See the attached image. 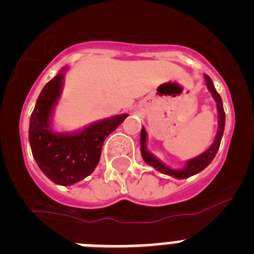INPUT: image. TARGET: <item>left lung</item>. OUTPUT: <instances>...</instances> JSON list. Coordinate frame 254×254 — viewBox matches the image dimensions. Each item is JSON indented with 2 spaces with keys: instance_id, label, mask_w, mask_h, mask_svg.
<instances>
[{
  "instance_id": "8db88e82",
  "label": "left lung",
  "mask_w": 254,
  "mask_h": 254,
  "mask_svg": "<svg viewBox=\"0 0 254 254\" xmlns=\"http://www.w3.org/2000/svg\"><path fill=\"white\" fill-rule=\"evenodd\" d=\"M205 80H206V85H207V89L211 91L212 96H214V99L216 100L217 103V112H219V131L216 133V137H215L214 143L211 145L210 147L207 149V151H205L203 154H201L197 158L192 159V160L187 161V167L183 168L181 170H174L170 169V168L165 167L161 161H159L158 159L155 158L154 155L150 154L149 151L146 150V131L142 128L141 131V154H142L143 160L146 161L149 165L154 167L155 169L161 172L163 174H167V176H172L176 177L178 179H185L188 178L190 176H194L197 173H199L201 170L205 169L207 167L208 164L212 161V159L215 158V155H216L217 150L220 147V142H221V137H223L224 133V127H225V112H224L223 108V100H221V96L219 95L216 90H215L214 84L211 81V78L208 77L207 75H205Z\"/></svg>"
}]
</instances>
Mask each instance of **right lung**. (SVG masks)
Segmentation results:
<instances>
[{
  "label": "right lung",
  "instance_id": "1",
  "mask_svg": "<svg viewBox=\"0 0 254 254\" xmlns=\"http://www.w3.org/2000/svg\"><path fill=\"white\" fill-rule=\"evenodd\" d=\"M64 73L53 77L40 93L30 117L29 141L40 170L57 185L71 186L90 176L100 160L103 142L127 114L100 121L75 134L53 133L49 117L61 94Z\"/></svg>",
  "mask_w": 254,
  "mask_h": 254
}]
</instances>
